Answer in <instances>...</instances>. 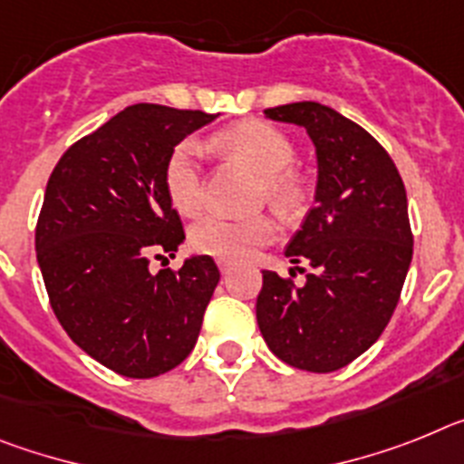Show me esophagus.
Returning a JSON list of instances; mask_svg holds the SVG:
<instances>
[{
	"label": "esophagus",
	"instance_id": "esophagus-1",
	"mask_svg": "<svg viewBox=\"0 0 464 464\" xmlns=\"http://www.w3.org/2000/svg\"><path fill=\"white\" fill-rule=\"evenodd\" d=\"M219 271L221 276H228V273H231V264H228V261H219Z\"/></svg>",
	"mask_w": 464,
	"mask_h": 464
}]
</instances>
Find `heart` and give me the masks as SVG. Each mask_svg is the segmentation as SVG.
<instances>
[{
  "label": "heart",
  "instance_id": "obj_1",
  "mask_svg": "<svg viewBox=\"0 0 464 464\" xmlns=\"http://www.w3.org/2000/svg\"><path fill=\"white\" fill-rule=\"evenodd\" d=\"M212 144L264 177L261 198L268 200L276 209L289 215L304 203L305 182L292 165L296 159V147L280 128L256 119L240 121L236 126L215 132ZM163 187L179 215L193 217L203 209L205 191L196 142L187 140L172 149L163 168ZM273 237L276 221L271 217L261 215L240 221L205 217L191 228L188 243L200 255L215 256L219 261H245L256 249L271 243Z\"/></svg>",
  "mask_w": 464,
  "mask_h": 464
}]
</instances>
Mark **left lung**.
I'll list each match as a JSON object with an SVG mask.
<instances>
[{
    "mask_svg": "<svg viewBox=\"0 0 464 464\" xmlns=\"http://www.w3.org/2000/svg\"><path fill=\"white\" fill-rule=\"evenodd\" d=\"M264 116L308 132L317 187L315 205L285 249L310 273L296 287L264 271L256 322L285 364L336 372L376 343L397 308L413 256L406 188L388 151L332 107L292 102Z\"/></svg>",
    "mask_w": 464,
    "mask_h": 464,
    "instance_id": "left-lung-1",
    "label": "left lung"
}]
</instances>
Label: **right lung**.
I'll list each match as a JSON object with an SVG mask.
<instances>
[{
	"label": "right lung",
	"mask_w": 464,
	"mask_h": 464,
	"mask_svg": "<svg viewBox=\"0 0 464 464\" xmlns=\"http://www.w3.org/2000/svg\"><path fill=\"white\" fill-rule=\"evenodd\" d=\"M217 116L132 104L72 144L48 177L34 245L51 308L83 353L121 376H160L198 341L217 264L196 255L151 273L149 261L184 243L165 160Z\"/></svg>",
	"instance_id": "1"
}]
</instances>
